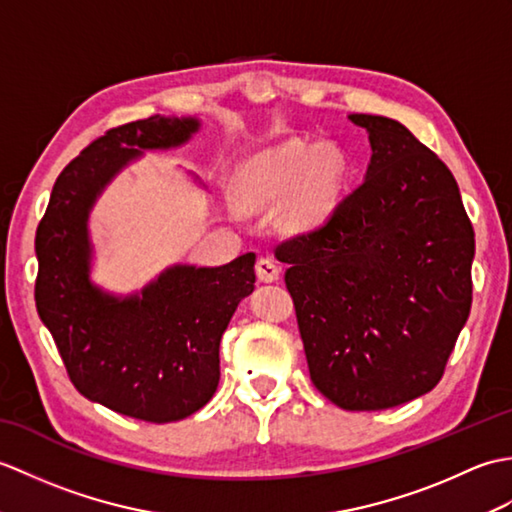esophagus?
<instances>
[{
  "instance_id": "34e87169",
  "label": "esophagus",
  "mask_w": 512,
  "mask_h": 512,
  "mask_svg": "<svg viewBox=\"0 0 512 512\" xmlns=\"http://www.w3.org/2000/svg\"><path fill=\"white\" fill-rule=\"evenodd\" d=\"M255 273L259 277V281H264V284H273V281L279 279L281 268L270 257H262L255 266Z\"/></svg>"
}]
</instances>
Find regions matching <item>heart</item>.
<instances>
[{"label":"heart","mask_w":512,"mask_h":512,"mask_svg":"<svg viewBox=\"0 0 512 512\" xmlns=\"http://www.w3.org/2000/svg\"><path fill=\"white\" fill-rule=\"evenodd\" d=\"M343 182L345 160L339 151L290 140L246 162L237 180V200L246 209L277 204V222L284 231L308 233L332 215Z\"/></svg>","instance_id":"heart-1"}]
</instances>
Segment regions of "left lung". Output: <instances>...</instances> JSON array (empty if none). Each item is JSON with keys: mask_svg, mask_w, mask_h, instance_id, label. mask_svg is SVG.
Masks as SVG:
<instances>
[{"mask_svg": "<svg viewBox=\"0 0 512 512\" xmlns=\"http://www.w3.org/2000/svg\"><path fill=\"white\" fill-rule=\"evenodd\" d=\"M367 173L314 231L277 246L290 264L310 378L347 411H378L440 383L471 312L475 233L447 165L394 118L350 114Z\"/></svg>", "mask_w": 512, "mask_h": 512, "instance_id": "1", "label": "left lung"}]
</instances>
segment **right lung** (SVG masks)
I'll list each match as a JSON object with an SVG mask.
<instances>
[{
  "mask_svg": "<svg viewBox=\"0 0 512 512\" xmlns=\"http://www.w3.org/2000/svg\"><path fill=\"white\" fill-rule=\"evenodd\" d=\"M198 129L195 116L156 114L96 138L54 182L35 237L37 312L72 385L107 409L158 424L213 398L222 334L255 290V255L215 268L173 264L134 295H112L90 275V213L127 165L189 143Z\"/></svg>",
  "mask_w": 512,
  "mask_h": 512,
  "instance_id": "add662e5",
  "label": "right lung"
}]
</instances>
